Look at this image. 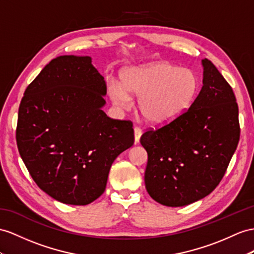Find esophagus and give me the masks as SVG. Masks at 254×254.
<instances>
[{
	"label": "esophagus",
	"mask_w": 254,
	"mask_h": 254,
	"mask_svg": "<svg viewBox=\"0 0 254 254\" xmlns=\"http://www.w3.org/2000/svg\"><path fill=\"white\" fill-rule=\"evenodd\" d=\"M140 136H141V129L138 127H134V138H135L136 144L139 141Z\"/></svg>",
	"instance_id": "esophagus-1"
}]
</instances>
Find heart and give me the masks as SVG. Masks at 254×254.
Listing matches in <instances>:
<instances>
[{
  "instance_id": "obj_1",
  "label": "heart",
  "mask_w": 254,
  "mask_h": 254,
  "mask_svg": "<svg viewBox=\"0 0 254 254\" xmlns=\"http://www.w3.org/2000/svg\"><path fill=\"white\" fill-rule=\"evenodd\" d=\"M120 81L108 84V94L117 106L127 107L131 97H138V109L145 120L163 125L176 119L191 106L197 95L199 81L189 68L167 62H152L128 67Z\"/></svg>"
}]
</instances>
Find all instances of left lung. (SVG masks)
<instances>
[{
  "label": "left lung",
  "mask_w": 254,
  "mask_h": 254,
  "mask_svg": "<svg viewBox=\"0 0 254 254\" xmlns=\"http://www.w3.org/2000/svg\"><path fill=\"white\" fill-rule=\"evenodd\" d=\"M201 64L203 87L192 105L140 137L148 153L147 192L168 207L189 205L216 189L239 141L233 89L209 60Z\"/></svg>",
  "instance_id": "obj_1"
}]
</instances>
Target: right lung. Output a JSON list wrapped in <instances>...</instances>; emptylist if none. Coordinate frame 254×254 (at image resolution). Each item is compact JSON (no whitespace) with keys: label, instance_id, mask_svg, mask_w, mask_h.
<instances>
[{"label":"right lung","instance_id":"obj_1","mask_svg":"<svg viewBox=\"0 0 254 254\" xmlns=\"http://www.w3.org/2000/svg\"><path fill=\"white\" fill-rule=\"evenodd\" d=\"M106 82L90 57L51 60L24 91L17 146L35 184L68 205H88L105 191L109 170L134 144L133 123L107 117Z\"/></svg>","mask_w":254,"mask_h":254}]
</instances>
